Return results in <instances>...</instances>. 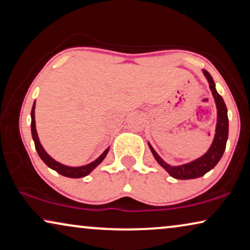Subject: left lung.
Here are the masks:
<instances>
[{
    "label": "left lung",
    "instance_id": "8db88e82",
    "mask_svg": "<svg viewBox=\"0 0 250 250\" xmlns=\"http://www.w3.org/2000/svg\"><path fill=\"white\" fill-rule=\"evenodd\" d=\"M204 75H206L207 80L208 82V86L213 95L215 105L218 109V120H217V128H215V136L212 143L210 149H208L206 155L200 157L196 161L185 164L182 166H170L166 164L163 159L159 157L157 152L154 150L150 145L148 144L149 148L154 155L156 161L158 162L164 169L168 173L170 176L177 180H192V178H197L203 176L204 174L211 170L213 167L217 165L220 161L223 152H225L227 139H228V130H229V121H228V114H227V106L223 101L222 96L219 94L215 89V84L213 82V78L210 75L208 70L203 69Z\"/></svg>",
    "mask_w": 250,
    "mask_h": 250
}]
</instances>
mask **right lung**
I'll return each mask as SVG.
<instances>
[{
	"instance_id": "obj_1",
	"label": "right lung",
	"mask_w": 250,
	"mask_h": 250,
	"mask_svg": "<svg viewBox=\"0 0 250 250\" xmlns=\"http://www.w3.org/2000/svg\"><path fill=\"white\" fill-rule=\"evenodd\" d=\"M35 103H33L32 110H31V133H32V139L35 141V146L37 149V152H38L39 157L42 159V162L46 164L48 167H50L51 169H54L57 172L58 174L62 175V176L66 177H70V178H80V177H84L88 175L92 172L93 169L95 168L96 166L101 163L109 151V148L104 150L103 154L100 156L98 159H95L94 162L87 164L85 166H81V167H69V166H65L62 164L56 162L55 159L50 157L49 155L44 151V149L42 148V144H40L38 135H37V130H36V121H35Z\"/></svg>"
}]
</instances>
